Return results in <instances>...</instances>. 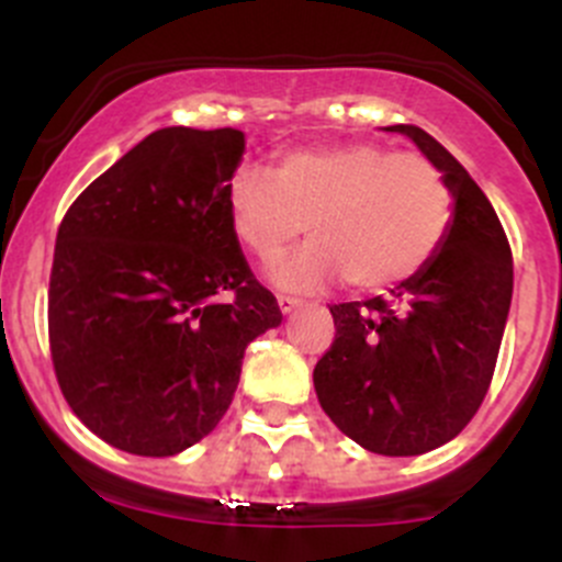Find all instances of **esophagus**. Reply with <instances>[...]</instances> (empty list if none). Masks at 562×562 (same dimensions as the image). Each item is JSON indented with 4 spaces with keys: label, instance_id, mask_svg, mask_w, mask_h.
I'll list each match as a JSON object with an SVG mask.
<instances>
[{
    "label": "esophagus",
    "instance_id": "obj_1",
    "mask_svg": "<svg viewBox=\"0 0 562 562\" xmlns=\"http://www.w3.org/2000/svg\"><path fill=\"white\" fill-rule=\"evenodd\" d=\"M277 304H280V310L282 313H291V310H296V307H302V299H296V296H277Z\"/></svg>",
    "mask_w": 562,
    "mask_h": 562
}]
</instances>
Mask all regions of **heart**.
<instances>
[{"mask_svg":"<svg viewBox=\"0 0 562 562\" xmlns=\"http://www.w3.org/2000/svg\"><path fill=\"white\" fill-rule=\"evenodd\" d=\"M228 217L239 245L271 260L280 285L315 288L345 277L372 293L416 277L454 223V192L422 155L353 140L293 149L277 166H245L228 184Z\"/></svg>","mask_w":562,"mask_h":562,"instance_id":"heart-1","label":"heart"}]
</instances>
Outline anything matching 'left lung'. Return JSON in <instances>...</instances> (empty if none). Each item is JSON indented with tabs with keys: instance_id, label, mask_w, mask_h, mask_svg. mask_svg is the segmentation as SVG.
Segmentation results:
<instances>
[{
	"instance_id": "8db88e82",
	"label": "left lung",
	"mask_w": 562,
	"mask_h": 562,
	"mask_svg": "<svg viewBox=\"0 0 562 562\" xmlns=\"http://www.w3.org/2000/svg\"><path fill=\"white\" fill-rule=\"evenodd\" d=\"M454 192L443 247L389 299L331 304L334 342L313 381L326 416L367 451L416 457L479 413L514 291L506 231L470 173L416 124H394Z\"/></svg>"
}]
</instances>
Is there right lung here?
<instances>
[{"label": "right lung", "instance_id": "add662e5", "mask_svg": "<svg viewBox=\"0 0 562 562\" xmlns=\"http://www.w3.org/2000/svg\"><path fill=\"white\" fill-rule=\"evenodd\" d=\"M245 133L146 135L67 209L48 285L56 383L113 449L173 457L206 438L245 348L280 326L228 217Z\"/></svg>", "mask_w": 562, "mask_h": 562}]
</instances>
